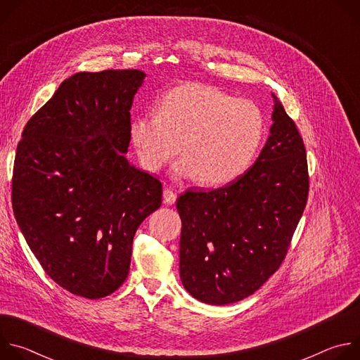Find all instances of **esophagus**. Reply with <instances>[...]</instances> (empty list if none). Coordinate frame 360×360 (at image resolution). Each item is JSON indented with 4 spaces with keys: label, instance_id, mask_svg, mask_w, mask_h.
I'll use <instances>...</instances> for the list:
<instances>
[{
    "label": "esophagus",
    "instance_id": "obj_1",
    "mask_svg": "<svg viewBox=\"0 0 360 360\" xmlns=\"http://www.w3.org/2000/svg\"><path fill=\"white\" fill-rule=\"evenodd\" d=\"M175 200H176V193L175 192H172L171 189H164V202L167 203V205H172V203H175Z\"/></svg>",
    "mask_w": 360,
    "mask_h": 360
}]
</instances>
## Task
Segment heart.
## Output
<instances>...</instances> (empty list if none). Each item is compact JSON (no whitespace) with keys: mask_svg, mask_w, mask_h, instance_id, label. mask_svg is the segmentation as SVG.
<instances>
[{"mask_svg":"<svg viewBox=\"0 0 360 360\" xmlns=\"http://www.w3.org/2000/svg\"><path fill=\"white\" fill-rule=\"evenodd\" d=\"M129 135L146 171H161L181 143L184 157L174 165V176L222 185L253 161L264 136V117L252 101L211 85L188 84L167 92L158 112L135 117Z\"/></svg>","mask_w":360,"mask_h":360,"instance_id":"heart-1","label":"heart"}]
</instances>
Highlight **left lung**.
<instances>
[{"mask_svg":"<svg viewBox=\"0 0 360 360\" xmlns=\"http://www.w3.org/2000/svg\"><path fill=\"white\" fill-rule=\"evenodd\" d=\"M272 98V125L256 162L226 186L188 189L176 200L179 276L203 303H235L258 290L281 266L306 207L304 145Z\"/></svg>","mask_w":360,"mask_h":360,"instance_id":"8db88e82","label":"left lung"}]
</instances>
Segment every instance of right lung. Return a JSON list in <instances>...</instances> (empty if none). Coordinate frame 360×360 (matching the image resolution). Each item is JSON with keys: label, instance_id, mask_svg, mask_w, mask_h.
<instances>
[{"label": "right lung", "instance_id": "add662e5", "mask_svg": "<svg viewBox=\"0 0 360 360\" xmlns=\"http://www.w3.org/2000/svg\"><path fill=\"white\" fill-rule=\"evenodd\" d=\"M145 77L74 74L27 122L17 146V224L46 275L86 299L124 283L135 232L162 203L160 179L125 157L129 110Z\"/></svg>", "mask_w": 360, "mask_h": 360}]
</instances>
